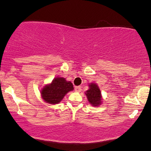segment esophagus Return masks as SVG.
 Masks as SVG:
<instances>
[{
    "instance_id": "esophagus-1",
    "label": "esophagus",
    "mask_w": 151,
    "mask_h": 151,
    "mask_svg": "<svg viewBox=\"0 0 151 151\" xmlns=\"http://www.w3.org/2000/svg\"><path fill=\"white\" fill-rule=\"evenodd\" d=\"M75 90L76 92H81V86H75Z\"/></svg>"
}]
</instances>
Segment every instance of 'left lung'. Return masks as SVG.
<instances>
[{"mask_svg":"<svg viewBox=\"0 0 151 151\" xmlns=\"http://www.w3.org/2000/svg\"><path fill=\"white\" fill-rule=\"evenodd\" d=\"M89 89L85 92V94L89 103L93 106H98L102 103V96L99 86L95 83L89 84Z\"/></svg>","mask_w":151,"mask_h":151,"instance_id":"1","label":"left lung"}]
</instances>
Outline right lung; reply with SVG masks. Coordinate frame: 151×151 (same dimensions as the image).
I'll use <instances>...</instances> for the list:
<instances>
[{
    "label": "right lung",
    "mask_w": 151,
    "mask_h": 151,
    "mask_svg": "<svg viewBox=\"0 0 151 151\" xmlns=\"http://www.w3.org/2000/svg\"><path fill=\"white\" fill-rule=\"evenodd\" d=\"M73 89L71 82L66 81L65 78L57 77L53 79L50 84L45 85L42 88L40 94L46 103L55 104L59 103L66 94Z\"/></svg>",
    "instance_id": "obj_1"
}]
</instances>
